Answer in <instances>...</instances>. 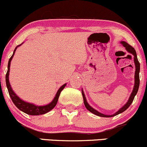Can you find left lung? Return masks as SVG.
<instances>
[{"instance_id": "left-lung-1", "label": "left lung", "mask_w": 147, "mask_h": 147, "mask_svg": "<svg viewBox=\"0 0 147 147\" xmlns=\"http://www.w3.org/2000/svg\"><path fill=\"white\" fill-rule=\"evenodd\" d=\"M120 43L122 45H123V47H125V49H126V51H128V53L133 54V56H134V63H135V84H134L133 91H132L131 94H130V97H129V98H128V100L127 101V102L125 103V105H124L123 107H121L120 109H119L117 112H115L114 114H112V115H107V114H102V113L98 112V111L96 110V109H95L94 108H93L92 107H91V106H90V105L88 104V102H87L86 96H85L83 89H82V96H83L84 103L85 107H86V109H88L89 112H91V113H93V114H94L95 115L98 116V117H114V116L118 115V114H121V113L123 112L124 111L126 110V109H128L129 107H130V105L132 104V102H133V101L134 100V98H135V96H136L137 93H138V88H139V86H140L139 73H140V64L139 61H138V57H137L136 51H135V50L133 47H132L130 45H129L128 43L125 42L121 41V42H120Z\"/></svg>"}]
</instances>
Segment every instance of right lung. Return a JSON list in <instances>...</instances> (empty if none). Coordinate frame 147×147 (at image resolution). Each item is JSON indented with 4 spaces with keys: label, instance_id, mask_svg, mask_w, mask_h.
Listing matches in <instances>:
<instances>
[{
    "label": "right lung",
    "instance_id": "add662e5",
    "mask_svg": "<svg viewBox=\"0 0 147 147\" xmlns=\"http://www.w3.org/2000/svg\"><path fill=\"white\" fill-rule=\"evenodd\" d=\"M23 43H22L21 45H18V46L16 47V48L14 50V52L12 56H11L10 59H9V62H8V65H7V74H6L5 76V81H6V86H7L8 92H9V96H10L11 99H12V102L15 106L17 107L19 110L22 111V112L26 113V114H29V115H41V114H46V113L49 112V111H51V109H54L55 107L58 102V100H59V96H60V93L61 91L65 88L66 86V84H64L63 85H62L59 89L58 90L57 93H56L55 97H54L53 100L51 101V102L49 103L47 105H36L33 104V103H30L26 102V101L23 100L22 99H21L20 98L14 93L13 90H12V88L11 87L10 83H9V67H10V63L11 61H12V58L14 55V53H15L16 49H17V47L19 46H21Z\"/></svg>",
    "mask_w": 147,
    "mask_h": 147
}]
</instances>
